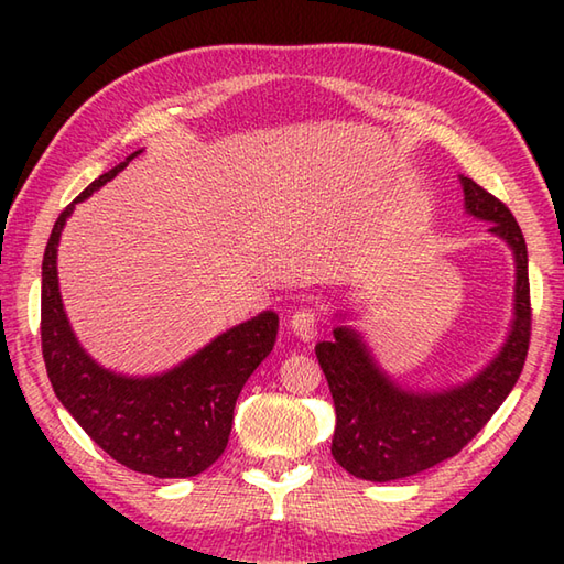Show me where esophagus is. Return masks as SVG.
I'll return each mask as SVG.
<instances>
[{
    "instance_id": "esophagus-1",
    "label": "esophagus",
    "mask_w": 564,
    "mask_h": 564,
    "mask_svg": "<svg viewBox=\"0 0 564 564\" xmlns=\"http://www.w3.org/2000/svg\"><path fill=\"white\" fill-rule=\"evenodd\" d=\"M291 329L295 337H301L303 341H313L317 337V329H319V315L315 307L303 305L297 307L295 313L291 315Z\"/></svg>"
}]
</instances>
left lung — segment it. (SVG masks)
<instances>
[{
    "label": "left lung",
    "instance_id": "left-lung-1",
    "mask_svg": "<svg viewBox=\"0 0 564 564\" xmlns=\"http://www.w3.org/2000/svg\"><path fill=\"white\" fill-rule=\"evenodd\" d=\"M465 208L492 223L517 257V319L505 349L463 388L412 392L380 373L361 339L337 327L332 341L315 346L337 410L332 455L346 473L370 482L410 477L453 458L507 400L523 370L531 344L529 251L511 210L473 178L460 176Z\"/></svg>",
    "mask_w": 564,
    "mask_h": 564
}]
</instances>
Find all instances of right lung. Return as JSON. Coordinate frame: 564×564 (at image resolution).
<instances>
[{"instance_id":"1","label":"right lung","mask_w":564,"mask_h":564,"mask_svg":"<svg viewBox=\"0 0 564 564\" xmlns=\"http://www.w3.org/2000/svg\"><path fill=\"white\" fill-rule=\"evenodd\" d=\"M126 162L94 178L53 225L43 254V361L57 400L116 463L152 477H194L223 455L235 402L247 378L271 354L279 315L267 310L227 329L164 376L123 378L94 364L72 334L59 301L57 242L75 203L111 182Z\"/></svg>"}]
</instances>
